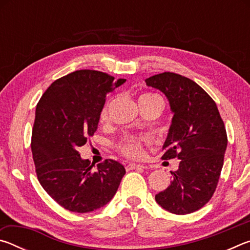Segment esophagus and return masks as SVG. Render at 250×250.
Wrapping results in <instances>:
<instances>
[{
  "label": "esophagus",
  "instance_id": "esophagus-1",
  "mask_svg": "<svg viewBox=\"0 0 250 250\" xmlns=\"http://www.w3.org/2000/svg\"><path fill=\"white\" fill-rule=\"evenodd\" d=\"M126 170H134V168H145L146 167L142 166V164H137V163H129L128 166L125 167Z\"/></svg>",
  "mask_w": 250,
  "mask_h": 250
}]
</instances>
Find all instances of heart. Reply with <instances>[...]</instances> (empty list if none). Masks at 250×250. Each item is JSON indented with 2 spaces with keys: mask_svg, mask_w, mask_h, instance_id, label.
<instances>
[{
  "mask_svg": "<svg viewBox=\"0 0 250 250\" xmlns=\"http://www.w3.org/2000/svg\"><path fill=\"white\" fill-rule=\"evenodd\" d=\"M154 99H160V97L154 94H143L140 98H139V103H141V101L154 100ZM109 107H110V104L108 103L104 105L103 109H101V112H100L101 122H104L108 120ZM150 142H151V139L147 137V135L130 134L122 138L120 142L117 145V147L120 153L126 156V158L139 159L143 155V147H145V146L149 145Z\"/></svg>",
  "mask_w": 250,
  "mask_h": 250,
  "instance_id": "heart-1",
  "label": "heart"
}]
</instances>
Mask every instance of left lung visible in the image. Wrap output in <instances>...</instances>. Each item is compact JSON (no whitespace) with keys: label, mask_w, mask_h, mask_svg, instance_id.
<instances>
[{"label":"left lung","mask_w":250,"mask_h":250,"mask_svg":"<svg viewBox=\"0 0 250 250\" xmlns=\"http://www.w3.org/2000/svg\"><path fill=\"white\" fill-rule=\"evenodd\" d=\"M146 83L167 96L174 113L162 158L181 160L179 170L171 172V184L156 194L155 201L173 214L193 213L217 188L227 146L225 125L215 101L189 78L166 71Z\"/></svg>","instance_id":"obj_1"}]
</instances>
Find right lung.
<instances>
[{
  "label": "right lung",
  "mask_w": 250,
  "mask_h": 250,
  "mask_svg": "<svg viewBox=\"0 0 250 250\" xmlns=\"http://www.w3.org/2000/svg\"><path fill=\"white\" fill-rule=\"evenodd\" d=\"M125 82L103 71L76 70L55 80L36 105L31 142L36 175L65 209L89 213L104 206L125 174L111 159L94 170L78 152L98 128L105 97Z\"/></svg>",
  "instance_id": "obj_1"
}]
</instances>
